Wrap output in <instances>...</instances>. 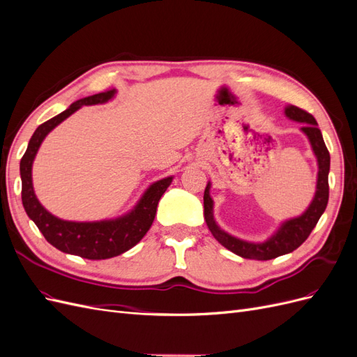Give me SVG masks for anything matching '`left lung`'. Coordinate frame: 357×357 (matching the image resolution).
Returning a JSON list of instances; mask_svg holds the SVG:
<instances>
[{
  "label": "left lung",
  "mask_w": 357,
  "mask_h": 357,
  "mask_svg": "<svg viewBox=\"0 0 357 357\" xmlns=\"http://www.w3.org/2000/svg\"><path fill=\"white\" fill-rule=\"evenodd\" d=\"M286 116L291 121L305 123L302 126V132H304L312 147L319 164V174H317V186H316V195L312 198L310 207L295 219L286 220L282 223L278 231L264 243H248L235 236L229 235L228 232L222 231L218 223L214 220L213 215V199L210 197V181L204 192V218L207 222L208 229L211 231L213 236L218 240L223 247L228 248L232 253L238 255L244 259H255V261H269V259L278 257L282 255H287L290 252L296 250V248L304 243L311 231L314 229L320 215L326 210L328 199H329V167H331V156L326 149L325 142L320 129L317 128L316 119L312 117L308 112L299 109L296 105H289L284 110Z\"/></svg>",
  "instance_id": "left-lung-1"
}]
</instances>
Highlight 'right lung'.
<instances>
[{
	"instance_id": "add662e5",
	"label": "right lung",
	"mask_w": 357,
	"mask_h": 357,
	"mask_svg": "<svg viewBox=\"0 0 357 357\" xmlns=\"http://www.w3.org/2000/svg\"><path fill=\"white\" fill-rule=\"evenodd\" d=\"M116 89L105 91L92 96H86L73 102L66 112L41 123L32 134L25 155L20 159V178H22V204L28 218L37 225L45 238L58 250L80 256L84 259H109L125 253L132 248L152 226L158 202L171 185L172 177L162 178L153 183L143 198L138 201L134 210L113 220L101 222H68L55 218L38 202L32 188V160H34L43 139L68 116L77 112L82 105L102 104L112 100Z\"/></svg>"
}]
</instances>
